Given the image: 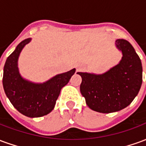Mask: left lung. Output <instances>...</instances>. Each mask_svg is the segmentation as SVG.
I'll list each match as a JSON object with an SVG mask.
<instances>
[{
    "instance_id": "1",
    "label": "left lung",
    "mask_w": 146,
    "mask_h": 146,
    "mask_svg": "<svg viewBox=\"0 0 146 146\" xmlns=\"http://www.w3.org/2000/svg\"><path fill=\"white\" fill-rule=\"evenodd\" d=\"M116 45L123 54L122 59L116 66L101 75L77 73L82 78L80 89L86 103L98 113H110L124 109L131 103L141 88L140 58L124 39H117Z\"/></svg>"
}]
</instances>
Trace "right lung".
<instances>
[{"instance_id":"1","label":"right lung","mask_w":146,"mask_h":146,"mask_svg":"<svg viewBox=\"0 0 146 146\" xmlns=\"http://www.w3.org/2000/svg\"><path fill=\"white\" fill-rule=\"evenodd\" d=\"M30 40L26 39L19 43L7 58L4 67L3 87L11 103L19 113L28 117H40L54 109L61 89L70 81L76 70L56 75L43 84H33L24 80L19 73L18 58Z\"/></svg>"}]
</instances>
